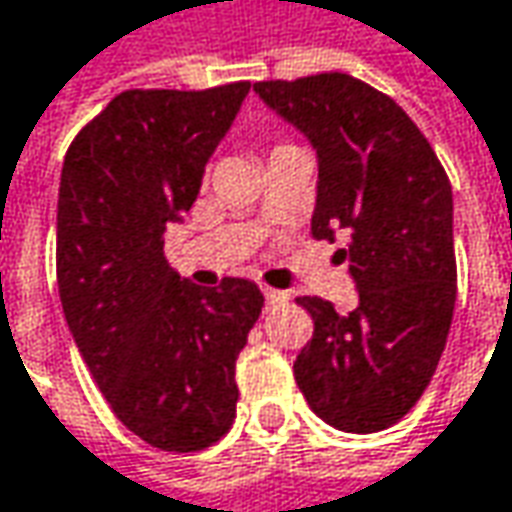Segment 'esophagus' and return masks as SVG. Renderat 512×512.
<instances>
[{
	"label": "esophagus",
	"mask_w": 512,
	"mask_h": 512,
	"mask_svg": "<svg viewBox=\"0 0 512 512\" xmlns=\"http://www.w3.org/2000/svg\"><path fill=\"white\" fill-rule=\"evenodd\" d=\"M262 294H265V303H268V306H276V303L285 300V294H282V291H274V288H262Z\"/></svg>",
	"instance_id": "obj_1"
}]
</instances>
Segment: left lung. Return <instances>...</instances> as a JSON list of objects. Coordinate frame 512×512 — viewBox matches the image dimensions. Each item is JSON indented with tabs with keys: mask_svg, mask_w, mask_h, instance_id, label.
<instances>
[{
	"mask_svg": "<svg viewBox=\"0 0 512 512\" xmlns=\"http://www.w3.org/2000/svg\"><path fill=\"white\" fill-rule=\"evenodd\" d=\"M256 95L317 154L311 236L347 238L358 306L300 297L314 335L294 361L309 408L338 431L399 422L446 349L457 297L455 201L434 148L408 113L370 84L323 72L259 81Z\"/></svg>",
	"mask_w": 512,
	"mask_h": 512,
	"instance_id": "left-lung-1",
	"label": "left lung"
}]
</instances>
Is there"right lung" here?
<instances>
[{"label":"right lung","instance_id":"add662e5","mask_svg":"<svg viewBox=\"0 0 512 512\" xmlns=\"http://www.w3.org/2000/svg\"><path fill=\"white\" fill-rule=\"evenodd\" d=\"M250 84L116 95L66 151L57 195V288L113 414L163 452H198L236 420V358L262 291L203 288L165 262V227L192 209L206 163Z\"/></svg>","mask_w":512,"mask_h":512}]
</instances>
